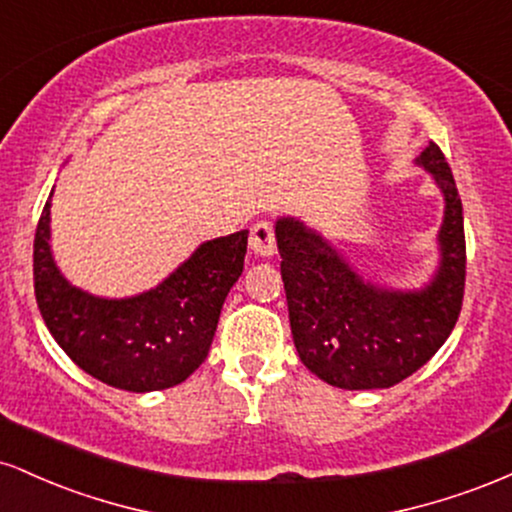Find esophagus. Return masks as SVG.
Returning <instances> with one entry per match:
<instances>
[{"label": "esophagus", "instance_id": "1", "mask_svg": "<svg viewBox=\"0 0 512 512\" xmlns=\"http://www.w3.org/2000/svg\"><path fill=\"white\" fill-rule=\"evenodd\" d=\"M250 250L255 252L257 257H272L276 252V238L272 223L260 221L252 226L250 231Z\"/></svg>", "mask_w": 512, "mask_h": 512}]
</instances>
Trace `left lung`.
<instances>
[{"instance_id":"1","label":"left lung","mask_w":512,"mask_h":512,"mask_svg":"<svg viewBox=\"0 0 512 512\" xmlns=\"http://www.w3.org/2000/svg\"><path fill=\"white\" fill-rule=\"evenodd\" d=\"M416 166L443 195L438 267L421 289H392L358 272L296 216L274 223L293 344L303 366L342 390H383L416 373L455 327L464 293V223L455 178L436 144Z\"/></svg>"}]
</instances>
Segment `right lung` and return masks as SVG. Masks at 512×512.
<instances>
[{
    "mask_svg": "<svg viewBox=\"0 0 512 512\" xmlns=\"http://www.w3.org/2000/svg\"><path fill=\"white\" fill-rule=\"evenodd\" d=\"M50 199L35 231L33 279L40 315L64 354L127 392L166 390L190 378L207 358L223 301L243 274L248 231L202 243L154 289L103 298L74 286L57 267Z\"/></svg>",
    "mask_w": 512,
    "mask_h": 512,
    "instance_id": "1",
    "label": "right lung"
}]
</instances>
